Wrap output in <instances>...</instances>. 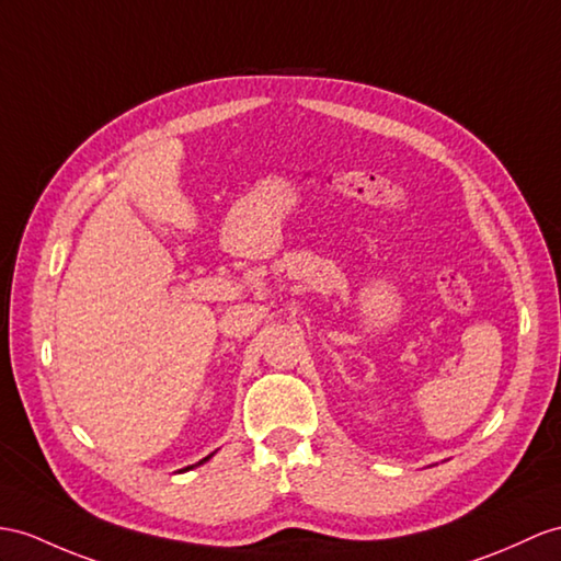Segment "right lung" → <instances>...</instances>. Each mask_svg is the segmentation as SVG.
<instances>
[{
  "label": "right lung",
  "instance_id": "right-lung-1",
  "mask_svg": "<svg viewBox=\"0 0 561 561\" xmlns=\"http://www.w3.org/2000/svg\"><path fill=\"white\" fill-rule=\"evenodd\" d=\"M209 457H211V455H209ZM209 457H204V459H202V461H197V463H204V461H207ZM197 463H195V467H197ZM187 469H193V467H187Z\"/></svg>",
  "mask_w": 561,
  "mask_h": 561
}]
</instances>
